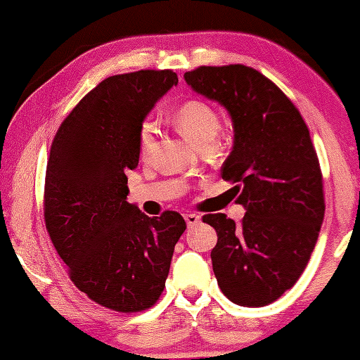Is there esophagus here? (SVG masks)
I'll list each match as a JSON object with an SVG mask.
<instances>
[{
  "instance_id": "esophagus-1",
  "label": "esophagus",
  "mask_w": 360,
  "mask_h": 360,
  "mask_svg": "<svg viewBox=\"0 0 360 360\" xmlns=\"http://www.w3.org/2000/svg\"><path fill=\"white\" fill-rule=\"evenodd\" d=\"M184 219H185V221H187V227L188 229L195 227V225H197L198 221H200V217H198L197 214H185Z\"/></svg>"
}]
</instances>
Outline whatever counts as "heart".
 Wrapping results in <instances>:
<instances>
[{
  "label": "heart",
  "instance_id": "b5f03b06",
  "mask_svg": "<svg viewBox=\"0 0 360 360\" xmlns=\"http://www.w3.org/2000/svg\"><path fill=\"white\" fill-rule=\"evenodd\" d=\"M173 125L188 143L193 146L210 145L215 140L220 130V118L210 105L202 100L184 101L175 115H173ZM155 143V127L153 123L146 122L141 125L139 135L140 153L146 157L152 152Z\"/></svg>",
  "mask_w": 360,
  "mask_h": 360
}]
</instances>
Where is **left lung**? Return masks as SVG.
Instances as JSON below:
<instances>
[{
    "label": "left lung",
    "mask_w": 360,
    "mask_h": 360,
    "mask_svg": "<svg viewBox=\"0 0 360 360\" xmlns=\"http://www.w3.org/2000/svg\"><path fill=\"white\" fill-rule=\"evenodd\" d=\"M193 91L227 110L233 148L221 179L240 190L245 215L203 221L217 230L214 274L233 304L264 307L302 275L326 212L322 172L302 115L283 91L245 65L200 66L184 75Z\"/></svg>",
    "instance_id": "1"
}]
</instances>
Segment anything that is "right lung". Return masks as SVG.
Returning <instances> with one entry per match:
<instances>
[{
  "mask_svg": "<svg viewBox=\"0 0 360 360\" xmlns=\"http://www.w3.org/2000/svg\"><path fill=\"white\" fill-rule=\"evenodd\" d=\"M179 83L172 70L105 78L58 128L44 180V224L72 282L93 302L141 312L165 288L184 217L141 214L127 202L139 135L155 103Z\"/></svg>",
  "mask_w": 360,
  "mask_h": 360,
  "instance_id": "1",
  "label": "right lung"
}]
</instances>
